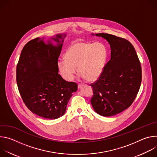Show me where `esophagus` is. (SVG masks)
<instances>
[{
    "label": "esophagus",
    "mask_w": 157,
    "mask_h": 157,
    "mask_svg": "<svg viewBox=\"0 0 157 157\" xmlns=\"http://www.w3.org/2000/svg\"><path fill=\"white\" fill-rule=\"evenodd\" d=\"M84 86V84H78V89H80V88H81L82 86Z\"/></svg>",
    "instance_id": "1"
}]
</instances>
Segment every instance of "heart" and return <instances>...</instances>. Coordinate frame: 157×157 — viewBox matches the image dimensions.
<instances>
[{
  "mask_svg": "<svg viewBox=\"0 0 157 157\" xmlns=\"http://www.w3.org/2000/svg\"><path fill=\"white\" fill-rule=\"evenodd\" d=\"M107 52L100 43L76 41L67 50L64 57L58 62V69L66 81L73 80L77 68L87 81H94L101 75L106 62Z\"/></svg>",
  "mask_w": 157,
  "mask_h": 157,
  "instance_id": "obj_1",
  "label": "heart"
}]
</instances>
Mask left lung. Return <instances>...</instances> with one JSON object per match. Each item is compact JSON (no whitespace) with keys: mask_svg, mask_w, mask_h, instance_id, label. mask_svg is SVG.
Here are the masks:
<instances>
[{"mask_svg":"<svg viewBox=\"0 0 157 157\" xmlns=\"http://www.w3.org/2000/svg\"><path fill=\"white\" fill-rule=\"evenodd\" d=\"M96 35L108 41L111 55L101 75L90 84L93 90L91 102L96 113L110 117L122 113L135 100L141 84L142 68L135 48L127 40L104 33Z\"/></svg>","mask_w":157,"mask_h":157,"instance_id":"8db88e82","label":"left lung"}]
</instances>
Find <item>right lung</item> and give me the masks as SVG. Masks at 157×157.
<instances>
[{"label":"right lung","instance_id":"add662e5","mask_svg":"<svg viewBox=\"0 0 157 157\" xmlns=\"http://www.w3.org/2000/svg\"><path fill=\"white\" fill-rule=\"evenodd\" d=\"M65 36L59 34L52 38L56 46L50 41L46 44L44 38L29 41L17 66L16 80L24 102L32 113L44 119L63 116L72 93L78 89L76 82L65 81L58 73V60Z\"/></svg>","mask_w":157,"mask_h":157}]
</instances>
